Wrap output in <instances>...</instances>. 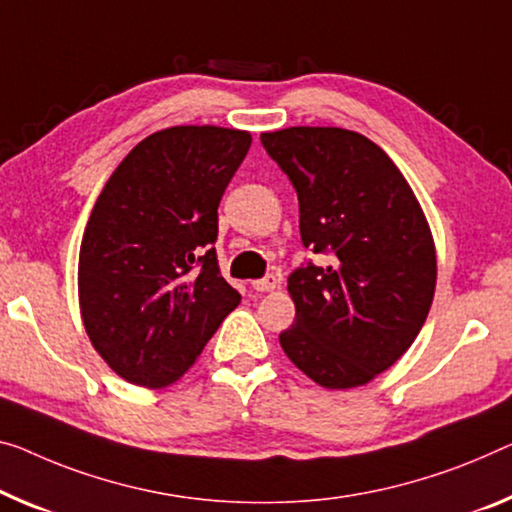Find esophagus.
I'll use <instances>...</instances> for the list:
<instances>
[{
  "instance_id": "obj_1",
  "label": "esophagus",
  "mask_w": 512,
  "mask_h": 512,
  "mask_svg": "<svg viewBox=\"0 0 512 512\" xmlns=\"http://www.w3.org/2000/svg\"><path fill=\"white\" fill-rule=\"evenodd\" d=\"M277 286H279V279L274 277V274H267L263 279L251 281V288H254L256 293H270V290H274Z\"/></svg>"
}]
</instances>
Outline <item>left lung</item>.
I'll return each instance as SVG.
<instances>
[{
  "instance_id": "obj_1",
  "label": "left lung",
  "mask_w": 512,
  "mask_h": 512,
  "mask_svg": "<svg viewBox=\"0 0 512 512\" xmlns=\"http://www.w3.org/2000/svg\"><path fill=\"white\" fill-rule=\"evenodd\" d=\"M261 144L300 201L302 245L329 256L288 277L295 320L279 334L293 364L327 389L371 382L405 355L437 281L432 235L391 157L359 132L288 128Z\"/></svg>"
}]
</instances>
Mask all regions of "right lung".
<instances>
[{
  "mask_svg": "<svg viewBox=\"0 0 512 512\" xmlns=\"http://www.w3.org/2000/svg\"><path fill=\"white\" fill-rule=\"evenodd\" d=\"M249 146V132L176 125L139 141L102 187L77 279L86 334L123 380L176 382L240 304L215 242Z\"/></svg>",
  "mask_w": 512,
  "mask_h": 512,
  "instance_id": "1",
  "label": "right lung"
}]
</instances>
